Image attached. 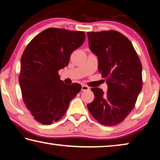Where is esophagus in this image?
<instances>
[{
    "label": "esophagus",
    "instance_id": "esophagus-1",
    "mask_svg": "<svg viewBox=\"0 0 160 160\" xmlns=\"http://www.w3.org/2000/svg\"><path fill=\"white\" fill-rule=\"evenodd\" d=\"M89 87L85 85H82V91H85V90H89Z\"/></svg>",
    "mask_w": 160,
    "mask_h": 160
}]
</instances>
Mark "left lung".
I'll list each match as a JSON object with an SVG mask.
<instances>
[{
	"label": "left lung",
	"mask_w": 160,
	"mask_h": 160,
	"mask_svg": "<svg viewBox=\"0 0 160 160\" xmlns=\"http://www.w3.org/2000/svg\"><path fill=\"white\" fill-rule=\"evenodd\" d=\"M89 48L98 58V70L107 80V92L93 88L92 116L102 125L120 123L134 108L142 90V65L130 40L116 31L88 32Z\"/></svg>",
	"instance_id": "obj_1"
}]
</instances>
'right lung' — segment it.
I'll return each instance as SVG.
<instances>
[{
    "label": "right lung",
    "mask_w": 160,
    "mask_h": 160,
    "mask_svg": "<svg viewBox=\"0 0 160 160\" xmlns=\"http://www.w3.org/2000/svg\"><path fill=\"white\" fill-rule=\"evenodd\" d=\"M85 39L84 32L48 28L37 35L24 51L19 82L23 101L35 120L44 125L58 121L81 90L66 85L58 70L68 66L72 51Z\"/></svg>",
    "instance_id": "obj_1"
}]
</instances>
